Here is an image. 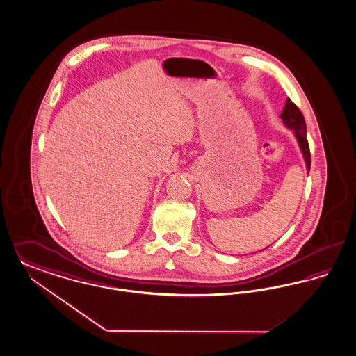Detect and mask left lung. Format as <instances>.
Instances as JSON below:
<instances>
[{"instance_id": "8db88e82", "label": "left lung", "mask_w": 356, "mask_h": 356, "mask_svg": "<svg viewBox=\"0 0 356 356\" xmlns=\"http://www.w3.org/2000/svg\"><path fill=\"white\" fill-rule=\"evenodd\" d=\"M280 118L288 129L293 130L294 136L298 142V146H300V149H301L302 156L305 160L307 172L310 171V151H309V145H307V123H305V118H304L302 113L294 105L291 98L286 99L285 106L280 114Z\"/></svg>"}]
</instances>
